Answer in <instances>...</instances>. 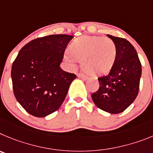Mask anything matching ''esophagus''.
<instances>
[{"label": "esophagus", "instance_id": "obj_1", "mask_svg": "<svg viewBox=\"0 0 153 153\" xmlns=\"http://www.w3.org/2000/svg\"><path fill=\"white\" fill-rule=\"evenodd\" d=\"M78 77L79 78H82V79H83V80H86L87 78H88V76H87V75H84V74H82V73L78 74Z\"/></svg>", "mask_w": 153, "mask_h": 153}]
</instances>
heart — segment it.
Instances as JSON below:
<instances>
[{"label":"heart","mask_w":153,"mask_h":153,"mask_svg":"<svg viewBox=\"0 0 153 153\" xmlns=\"http://www.w3.org/2000/svg\"><path fill=\"white\" fill-rule=\"evenodd\" d=\"M117 56L115 43L108 37L82 36L69 46L65 57L71 64L82 62V69L92 75L107 73L114 65Z\"/></svg>","instance_id":"b5f03b06"}]
</instances>
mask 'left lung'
Segmentation results:
<instances>
[{"label":"left lung","mask_w":153,"mask_h":153,"mask_svg":"<svg viewBox=\"0 0 153 153\" xmlns=\"http://www.w3.org/2000/svg\"><path fill=\"white\" fill-rule=\"evenodd\" d=\"M107 36L115 43L116 59L110 73L98 78L100 87L91 98L98 108L116 114L125 111L137 97L142 67L137 51L129 41Z\"/></svg>","instance_id":"left-lung-1"}]
</instances>
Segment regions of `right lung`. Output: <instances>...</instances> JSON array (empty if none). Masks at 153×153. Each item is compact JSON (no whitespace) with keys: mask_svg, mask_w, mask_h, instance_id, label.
<instances>
[{"mask_svg":"<svg viewBox=\"0 0 153 153\" xmlns=\"http://www.w3.org/2000/svg\"><path fill=\"white\" fill-rule=\"evenodd\" d=\"M73 36L49 35L30 41L19 52L11 68L13 94L27 112L44 117L57 111L66 97L75 74L60 68Z\"/></svg>","mask_w":153,"mask_h":153,"instance_id":"right-lung-1","label":"right lung"}]
</instances>
